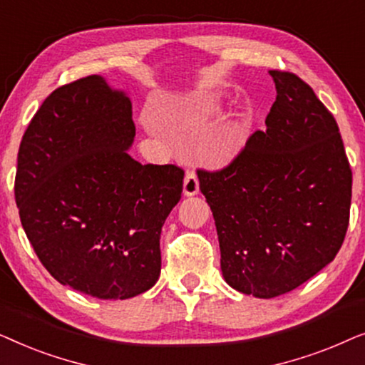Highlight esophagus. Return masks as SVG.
Masks as SVG:
<instances>
[{
  "mask_svg": "<svg viewBox=\"0 0 365 365\" xmlns=\"http://www.w3.org/2000/svg\"><path fill=\"white\" fill-rule=\"evenodd\" d=\"M199 192V179L194 171H187L184 176V196H196Z\"/></svg>",
  "mask_w": 365,
  "mask_h": 365,
  "instance_id": "obj_1",
  "label": "esophagus"
}]
</instances>
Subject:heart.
Instances as JSON below:
<instances>
[{
  "instance_id": "1",
  "label": "heart",
  "mask_w": 365,
  "mask_h": 365,
  "mask_svg": "<svg viewBox=\"0 0 365 365\" xmlns=\"http://www.w3.org/2000/svg\"><path fill=\"white\" fill-rule=\"evenodd\" d=\"M224 104L217 96H204L186 104L173 114L171 123L174 128L182 131H201L214 119L221 116ZM244 144V129L239 123L232 121L222 128L216 141L209 148V161L214 164H226L237 156Z\"/></svg>"
}]
</instances>
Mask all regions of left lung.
Segmentation results:
<instances>
[{"label":"left lung","mask_w":365,"mask_h":365,"mask_svg":"<svg viewBox=\"0 0 365 365\" xmlns=\"http://www.w3.org/2000/svg\"><path fill=\"white\" fill-rule=\"evenodd\" d=\"M266 131L221 171L199 169L216 221L221 271L236 291L282 296L334 261L349 226L352 171L336 119L296 74L269 71Z\"/></svg>","instance_id":"left-lung-1"}]
</instances>
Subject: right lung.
Wrapping results in <instances>:
<instances>
[{
  "label": "right lung",
  "instance_id": "1",
  "mask_svg": "<svg viewBox=\"0 0 365 365\" xmlns=\"http://www.w3.org/2000/svg\"><path fill=\"white\" fill-rule=\"evenodd\" d=\"M131 99L98 74L54 89L19 144L14 197L48 272L98 299H129L161 274L163 224L184 171L129 156Z\"/></svg>",
  "mask_w": 365,
  "mask_h": 365
}]
</instances>
